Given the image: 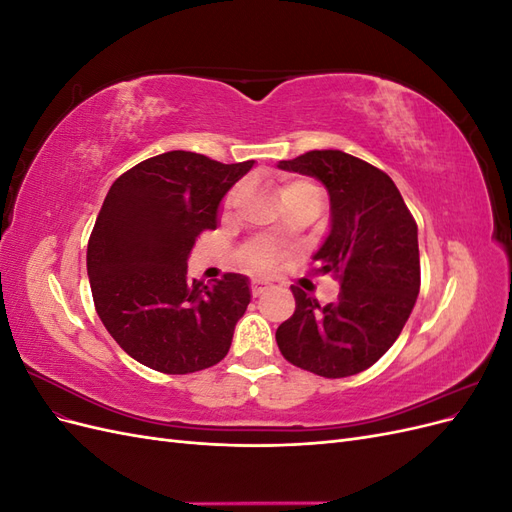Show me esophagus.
I'll list each match as a JSON object with an SVG mask.
<instances>
[{"instance_id": "esophagus-1", "label": "esophagus", "mask_w": 512, "mask_h": 512, "mask_svg": "<svg viewBox=\"0 0 512 512\" xmlns=\"http://www.w3.org/2000/svg\"><path fill=\"white\" fill-rule=\"evenodd\" d=\"M267 290H269V284H267V282H260V280H254V282H252V294H254V297H258V294L267 292Z\"/></svg>"}]
</instances>
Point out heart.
I'll return each mask as SVG.
<instances>
[{"instance_id": "b5f03b06", "label": "heart", "mask_w": 512, "mask_h": 512, "mask_svg": "<svg viewBox=\"0 0 512 512\" xmlns=\"http://www.w3.org/2000/svg\"><path fill=\"white\" fill-rule=\"evenodd\" d=\"M316 185L309 183V181H288L284 188H282V200H288L292 196H297L301 192H307V190H314ZM232 200V198H230ZM277 256H280V252H277V247L271 245V243H265V241H254V243H247L241 247V262L243 265L254 271V273H269L275 265Z\"/></svg>"}]
</instances>
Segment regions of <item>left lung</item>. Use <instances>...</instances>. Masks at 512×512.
Returning <instances> with one entry per match:
<instances>
[{
    "label": "left lung",
    "mask_w": 512,
    "mask_h": 512,
    "mask_svg": "<svg viewBox=\"0 0 512 512\" xmlns=\"http://www.w3.org/2000/svg\"><path fill=\"white\" fill-rule=\"evenodd\" d=\"M277 166L329 190L331 230L314 260L342 286L327 305L292 286L297 307L277 327V346L322 378L354 376L395 344L410 318L421 288L416 222L393 179L350 153L307 151Z\"/></svg>",
    "instance_id": "left-lung-1"
}]
</instances>
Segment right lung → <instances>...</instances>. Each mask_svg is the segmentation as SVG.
<instances>
[{"mask_svg":"<svg viewBox=\"0 0 512 512\" xmlns=\"http://www.w3.org/2000/svg\"><path fill=\"white\" fill-rule=\"evenodd\" d=\"M252 166L168 151L111 185L87 243V275L102 324L134 361L175 376L228 354L250 282L239 273L211 286L190 280L188 256Z\"/></svg>","mask_w":512,"mask_h":512,"instance_id":"add662e5","label":"right lung"}]
</instances>
